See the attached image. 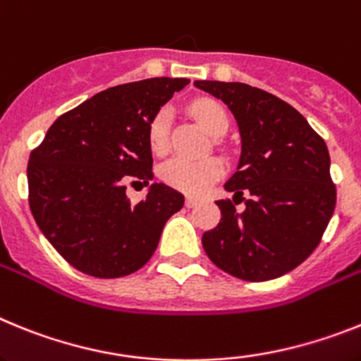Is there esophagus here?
<instances>
[{
  "mask_svg": "<svg viewBox=\"0 0 361 361\" xmlns=\"http://www.w3.org/2000/svg\"><path fill=\"white\" fill-rule=\"evenodd\" d=\"M185 205L189 207V209H190V207H196V205H198V200L192 198V196H189V198L185 200Z\"/></svg>",
  "mask_w": 361,
  "mask_h": 361,
  "instance_id": "esophagus-1",
  "label": "esophagus"
}]
</instances>
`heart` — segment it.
Returning a JSON list of instances; mask_svg holds the SVG:
<instances>
[{
	"label": "heart",
	"mask_w": 361,
	"mask_h": 361,
	"mask_svg": "<svg viewBox=\"0 0 361 361\" xmlns=\"http://www.w3.org/2000/svg\"><path fill=\"white\" fill-rule=\"evenodd\" d=\"M190 114L211 136H221L228 127V118L224 106L212 99L202 98L192 102ZM169 121L171 112L161 109L149 125V143L156 154H163L169 149ZM221 172L224 165L216 158H174L163 165L161 178L181 192L200 196L211 189V185L221 176Z\"/></svg>",
	"instance_id": "obj_1"
}]
</instances>
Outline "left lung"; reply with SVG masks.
<instances>
[{
  "label": "left lung",
  "mask_w": 361,
  "mask_h": 361,
  "mask_svg": "<svg viewBox=\"0 0 361 361\" xmlns=\"http://www.w3.org/2000/svg\"><path fill=\"white\" fill-rule=\"evenodd\" d=\"M194 85L233 112L241 154L224 187L240 198L251 194L243 212L231 200L216 202L221 218L203 233V249L240 280L280 278L312 255L334 212L327 145L294 106L265 90L238 81Z\"/></svg>",
  "instance_id": "left-lung-1"
}]
</instances>
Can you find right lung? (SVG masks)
I'll return each instance as SVG.
<instances>
[{
    "mask_svg": "<svg viewBox=\"0 0 361 361\" xmlns=\"http://www.w3.org/2000/svg\"><path fill=\"white\" fill-rule=\"evenodd\" d=\"M185 78H150L111 87L59 116L32 150L29 203L37 227L72 267L121 278L154 255L183 194L152 183L130 205L127 183L152 180L149 125Z\"/></svg>",
    "mask_w": 361,
    "mask_h": 361,
    "instance_id": "right-lung-1",
    "label": "right lung"
}]
</instances>
